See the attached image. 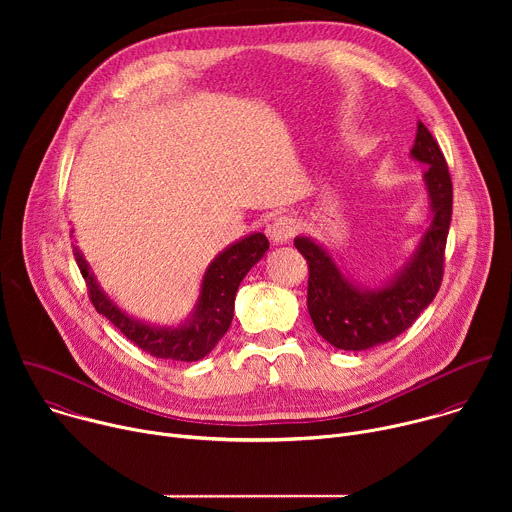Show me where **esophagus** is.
<instances>
[{"instance_id": "34e87169", "label": "esophagus", "mask_w": 512, "mask_h": 512, "mask_svg": "<svg viewBox=\"0 0 512 512\" xmlns=\"http://www.w3.org/2000/svg\"><path fill=\"white\" fill-rule=\"evenodd\" d=\"M267 233H269V239L273 243L281 245V243H287V241L294 239V235L298 233V223L294 221V218H289V216H279V218H275V221L271 223Z\"/></svg>"}]
</instances>
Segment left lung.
Returning <instances> with one entry per match:
<instances>
[{"instance_id": "left-lung-1", "label": "left lung", "mask_w": 512, "mask_h": 512, "mask_svg": "<svg viewBox=\"0 0 512 512\" xmlns=\"http://www.w3.org/2000/svg\"><path fill=\"white\" fill-rule=\"evenodd\" d=\"M411 156L427 164L425 184L433 216L413 259L393 283L373 291L358 289L320 245L308 237L294 241L308 261L310 318L318 334L340 350H367L397 338L413 326L442 285L454 190L440 145L421 121Z\"/></svg>"}]
</instances>
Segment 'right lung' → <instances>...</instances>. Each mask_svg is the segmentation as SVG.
I'll use <instances>...</instances> for the list:
<instances>
[{"instance_id":"1","label":"right lung","mask_w":512,"mask_h":512,"mask_svg":"<svg viewBox=\"0 0 512 512\" xmlns=\"http://www.w3.org/2000/svg\"><path fill=\"white\" fill-rule=\"evenodd\" d=\"M267 249V237L263 233H255L218 255L204 273L192 320L176 330L154 328L125 316L99 289L81 251L75 247L72 253H75L77 265L87 281L89 300L93 302L95 310L103 314L123 336H127V340L156 358L194 362L204 358L227 334L235 314L239 283Z\"/></svg>"}]
</instances>
